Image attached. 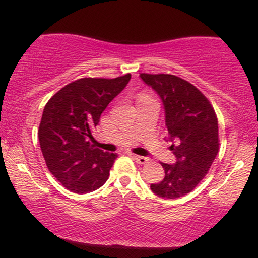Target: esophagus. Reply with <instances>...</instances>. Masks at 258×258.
Here are the masks:
<instances>
[{"label": "esophagus", "mask_w": 258, "mask_h": 258, "mask_svg": "<svg viewBox=\"0 0 258 258\" xmlns=\"http://www.w3.org/2000/svg\"><path fill=\"white\" fill-rule=\"evenodd\" d=\"M131 156L133 159L136 160V161L138 162V164H141V165H144V164H147L148 161H149V158H146V156H139V155H133V154H131Z\"/></svg>", "instance_id": "esophagus-1"}]
</instances>
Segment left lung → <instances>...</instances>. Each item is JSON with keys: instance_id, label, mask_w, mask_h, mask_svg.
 Listing matches in <instances>:
<instances>
[{"instance_id": "obj_1", "label": "left lung", "mask_w": 258, "mask_h": 258, "mask_svg": "<svg viewBox=\"0 0 258 258\" xmlns=\"http://www.w3.org/2000/svg\"><path fill=\"white\" fill-rule=\"evenodd\" d=\"M141 79L164 103L165 120L176 164L160 162L161 182L150 184L153 193L176 199L190 193L209 172L220 147L214 106L190 82L170 74H141Z\"/></svg>"}]
</instances>
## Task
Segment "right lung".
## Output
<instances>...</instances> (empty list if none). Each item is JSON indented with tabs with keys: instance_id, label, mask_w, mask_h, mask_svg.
<instances>
[{
	"instance_id": "right-lung-1",
	"label": "right lung",
	"mask_w": 258,
	"mask_h": 258,
	"mask_svg": "<svg viewBox=\"0 0 258 258\" xmlns=\"http://www.w3.org/2000/svg\"><path fill=\"white\" fill-rule=\"evenodd\" d=\"M131 79H79L64 86L44 105L38 141L49 172L70 191L91 193L102 186L117 154L93 144L100 115Z\"/></svg>"
}]
</instances>
